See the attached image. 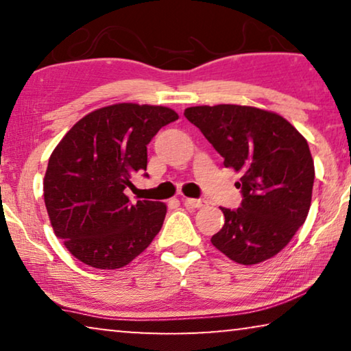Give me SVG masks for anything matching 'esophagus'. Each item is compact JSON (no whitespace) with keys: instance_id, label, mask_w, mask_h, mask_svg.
Returning a JSON list of instances; mask_svg holds the SVG:
<instances>
[{"instance_id":"esophagus-1","label":"esophagus","mask_w":351,"mask_h":351,"mask_svg":"<svg viewBox=\"0 0 351 351\" xmlns=\"http://www.w3.org/2000/svg\"><path fill=\"white\" fill-rule=\"evenodd\" d=\"M184 204L186 206V208L199 209V208H204V206L208 204V201H206V199H195V198H184Z\"/></svg>"}]
</instances>
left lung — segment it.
Returning <instances> with one entry per match:
<instances>
[{
  "instance_id": "8db88e82",
  "label": "left lung",
  "mask_w": 351,
  "mask_h": 351,
  "mask_svg": "<svg viewBox=\"0 0 351 351\" xmlns=\"http://www.w3.org/2000/svg\"><path fill=\"white\" fill-rule=\"evenodd\" d=\"M185 118L241 171L243 201L222 208L225 223L210 243L232 261L254 265L276 256L310 210L315 166L304 136L280 114L244 105H201Z\"/></svg>"
}]
</instances>
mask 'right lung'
Listing matches in <instances>:
<instances>
[{"mask_svg": "<svg viewBox=\"0 0 351 351\" xmlns=\"http://www.w3.org/2000/svg\"><path fill=\"white\" fill-rule=\"evenodd\" d=\"M174 110L117 104L81 118L54 148L45 176L51 225L86 265L114 270L150 246L162 227L166 204L131 203L124 190L134 172L147 171V145ZM148 177V174H143Z\"/></svg>", "mask_w": 351, "mask_h": 351, "instance_id": "obj_1", "label": "right lung"}]
</instances>
